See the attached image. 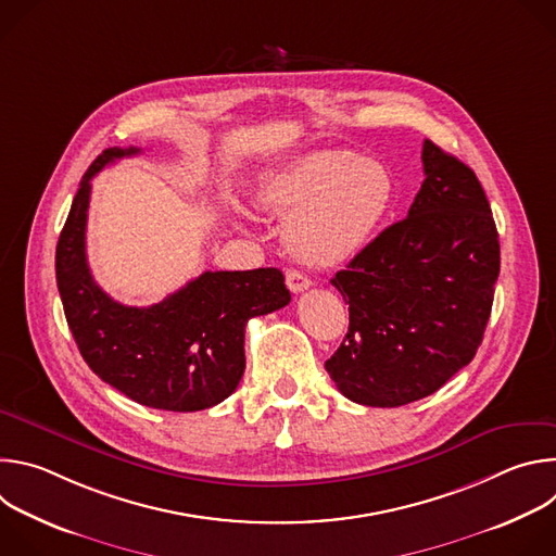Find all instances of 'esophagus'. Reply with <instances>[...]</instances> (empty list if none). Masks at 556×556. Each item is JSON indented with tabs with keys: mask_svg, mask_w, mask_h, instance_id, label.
I'll use <instances>...</instances> for the list:
<instances>
[{
	"mask_svg": "<svg viewBox=\"0 0 556 556\" xmlns=\"http://www.w3.org/2000/svg\"><path fill=\"white\" fill-rule=\"evenodd\" d=\"M286 283H288L290 292H294V294H299V292H303V290H307L312 286L309 277L299 273V270H288L286 273Z\"/></svg>",
	"mask_w": 556,
	"mask_h": 556,
	"instance_id": "obj_1",
	"label": "esophagus"
}]
</instances>
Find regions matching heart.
Instances as JSON below:
<instances>
[{
	"mask_svg": "<svg viewBox=\"0 0 556 556\" xmlns=\"http://www.w3.org/2000/svg\"><path fill=\"white\" fill-rule=\"evenodd\" d=\"M393 198L389 172L352 151L321 149L264 174L257 208L288 215L283 237L290 253L309 266H337L354 257L387 215ZM242 219V208L230 202Z\"/></svg>",
	"mask_w": 556,
	"mask_h": 556,
	"instance_id": "1",
	"label": "heart"
}]
</instances>
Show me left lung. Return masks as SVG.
<instances>
[{
    "label": "left lung",
    "instance_id": "obj_1",
    "mask_svg": "<svg viewBox=\"0 0 556 556\" xmlns=\"http://www.w3.org/2000/svg\"><path fill=\"white\" fill-rule=\"evenodd\" d=\"M425 182L405 219L384 228L332 286L350 328L326 361L352 403L401 407L438 391L482 345L500 277L486 193L455 155L422 144Z\"/></svg>",
    "mask_w": 556,
    "mask_h": 556
}]
</instances>
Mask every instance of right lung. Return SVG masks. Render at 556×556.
Listing matches in <instances>:
<instances>
[{"label": "right lung", "instance_id": "add662e5", "mask_svg": "<svg viewBox=\"0 0 556 556\" xmlns=\"http://www.w3.org/2000/svg\"><path fill=\"white\" fill-rule=\"evenodd\" d=\"M140 153L110 147L86 172L56 244V286L78 352L90 369L138 405L165 412L208 409L242 380L244 332L253 316L290 303L277 268L206 270L149 307L114 301L94 281L86 257L92 178Z\"/></svg>", "mask_w": 556, "mask_h": 556}]
</instances>
